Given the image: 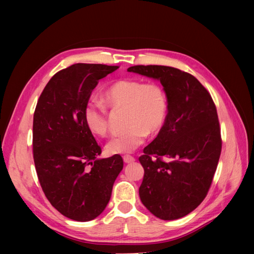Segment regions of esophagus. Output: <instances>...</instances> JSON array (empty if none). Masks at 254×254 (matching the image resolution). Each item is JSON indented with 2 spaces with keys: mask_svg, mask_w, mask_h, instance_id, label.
<instances>
[{
  "mask_svg": "<svg viewBox=\"0 0 254 254\" xmlns=\"http://www.w3.org/2000/svg\"><path fill=\"white\" fill-rule=\"evenodd\" d=\"M123 160H124L125 163H132L135 161V158L132 157V156H129V155H126L123 157Z\"/></svg>",
  "mask_w": 254,
  "mask_h": 254,
  "instance_id": "1",
  "label": "esophagus"
}]
</instances>
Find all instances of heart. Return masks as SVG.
Wrapping results in <instances>:
<instances>
[{
	"label": "heart",
	"instance_id": "obj_1",
	"mask_svg": "<svg viewBox=\"0 0 254 254\" xmlns=\"http://www.w3.org/2000/svg\"><path fill=\"white\" fill-rule=\"evenodd\" d=\"M102 99L112 109H124L123 121L126 127L106 145L107 151L112 155L133 151L143 144L147 134L158 133L165 123L167 97L158 82L121 79L104 90ZM83 118L91 132L101 136L109 132L108 112L102 104L88 102Z\"/></svg>",
	"mask_w": 254,
	"mask_h": 254
}]
</instances>
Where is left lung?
Returning <instances> with one entry per match:
<instances>
[{"instance_id": "left-lung-1", "label": "left lung", "mask_w": 254, "mask_h": 254, "mask_svg": "<svg viewBox=\"0 0 254 254\" xmlns=\"http://www.w3.org/2000/svg\"><path fill=\"white\" fill-rule=\"evenodd\" d=\"M128 72L159 79L167 97L166 120L139 158L142 203L163 220L181 218L205 198L221 152L216 106L193 75L165 65H134Z\"/></svg>"}]
</instances>
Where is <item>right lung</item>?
<instances>
[{
  "instance_id": "1",
  "label": "right lung",
  "mask_w": 254,
  "mask_h": 254,
  "mask_svg": "<svg viewBox=\"0 0 254 254\" xmlns=\"http://www.w3.org/2000/svg\"><path fill=\"white\" fill-rule=\"evenodd\" d=\"M118 65L76 64L57 72L38 99L33 153L38 179L55 209L76 221L96 218L108 204L123 170L120 155L102 153L84 123L83 110L98 80Z\"/></svg>"
}]
</instances>
